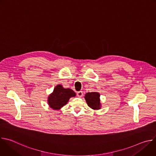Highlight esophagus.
I'll return each mask as SVG.
<instances>
[{"label":"esophagus","mask_w":156,"mask_h":156,"mask_svg":"<svg viewBox=\"0 0 156 156\" xmlns=\"http://www.w3.org/2000/svg\"><path fill=\"white\" fill-rule=\"evenodd\" d=\"M77 96H78V97H82V96H83V91H78V92L77 93Z\"/></svg>","instance_id":"esophagus-1"}]
</instances>
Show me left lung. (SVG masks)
<instances>
[{"mask_svg":"<svg viewBox=\"0 0 156 156\" xmlns=\"http://www.w3.org/2000/svg\"><path fill=\"white\" fill-rule=\"evenodd\" d=\"M100 94L96 92L87 93L85 94V99L89 107H90L93 109H99L101 107Z\"/></svg>","mask_w":156,"mask_h":156,"instance_id":"1","label":"left lung"}]
</instances>
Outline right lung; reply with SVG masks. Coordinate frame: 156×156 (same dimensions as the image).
Instances as JSON below:
<instances>
[{"label":"right lung","instance_id":"add662e5","mask_svg":"<svg viewBox=\"0 0 156 156\" xmlns=\"http://www.w3.org/2000/svg\"><path fill=\"white\" fill-rule=\"evenodd\" d=\"M75 96V93L70 89L63 88L62 86L58 85L49 96L48 103L52 108L58 110L68 102L70 98Z\"/></svg>","mask_w":156,"mask_h":156}]
</instances>
